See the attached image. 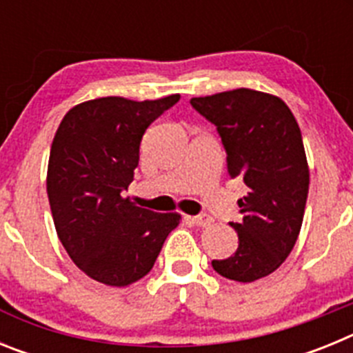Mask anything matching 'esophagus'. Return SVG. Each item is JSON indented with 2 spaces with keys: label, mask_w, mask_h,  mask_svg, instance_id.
Wrapping results in <instances>:
<instances>
[{
  "label": "esophagus",
  "mask_w": 353,
  "mask_h": 353,
  "mask_svg": "<svg viewBox=\"0 0 353 353\" xmlns=\"http://www.w3.org/2000/svg\"><path fill=\"white\" fill-rule=\"evenodd\" d=\"M192 223H194L196 226H201V228H205V226H210V223H212V217H210V215H207V214L194 215V217H192Z\"/></svg>",
  "instance_id": "obj_1"
}]
</instances>
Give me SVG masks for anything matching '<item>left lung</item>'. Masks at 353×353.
Listing matches in <instances>:
<instances>
[{"mask_svg": "<svg viewBox=\"0 0 353 353\" xmlns=\"http://www.w3.org/2000/svg\"><path fill=\"white\" fill-rule=\"evenodd\" d=\"M191 105L219 132L230 176L249 187L242 221L230 223L239 248L212 267L232 281H256L279 269L301 232L310 189L301 129L279 97L256 90L194 97Z\"/></svg>", "mask_w": 353, "mask_h": 353, "instance_id": "obj_1", "label": "left lung"}]
</instances>
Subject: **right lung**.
I'll return each mask as SVG.
<instances>
[{
    "label": "right lung",
    "mask_w": 353,
    "mask_h": 353,
    "mask_svg": "<svg viewBox=\"0 0 353 353\" xmlns=\"http://www.w3.org/2000/svg\"><path fill=\"white\" fill-rule=\"evenodd\" d=\"M180 101L102 97L77 104L51 145L48 196L61 244L86 276L127 286L152 270L179 214L136 207L123 191L134 180L150 123Z\"/></svg>",
    "instance_id": "right-lung-1"
}]
</instances>
